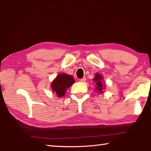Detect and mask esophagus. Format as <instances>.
<instances>
[{
    "instance_id": "34e87169",
    "label": "esophagus",
    "mask_w": 151,
    "mask_h": 151,
    "mask_svg": "<svg viewBox=\"0 0 151 151\" xmlns=\"http://www.w3.org/2000/svg\"><path fill=\"white\" fill-rule=\"evenodd\" d=\"M80 81L82 82V83H84V82L86 81V78L85 77H83V78H81L80 79Z\"/></svg>"
}]
</instances>
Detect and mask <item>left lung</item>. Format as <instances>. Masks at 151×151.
I'll use <instances>...</instances> for the list:
<instances>
[{
  "label": "left lung",
  "mask_w": 151,
  "mask_h": 151,
  "mask_svg": "<svg viewBox=\"0 0 151 151\" xmlns=\"http://www.w3.org/2000/svg\"><path fill=\"white\" fill-rule=\"evenodd\" d=\"M103 76H102L101 75H100L99 73H96L95 76H94V78H93V81H94V83H96V88L95 90L97 91V93H103V91L104 89V87H105V85H104L103 83Z\"/></svg>",
  "instance_id": "1"
}]
</instances>
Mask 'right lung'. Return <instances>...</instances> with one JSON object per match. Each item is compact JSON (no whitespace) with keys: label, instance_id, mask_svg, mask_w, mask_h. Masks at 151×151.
<instances>
[{"label":"right lung","instance_id":"add662e5","mask_svg":"<svg viewBox=\"0 0 151 151\" xmlns=\"http://www.w3.org/2000/svg\"><path fill=\"white\" fill-rule=\"evenodd\" d=\"M73 76L67 74H59L51 83V89L58 97H62L65 95L66 91L75 83Z\"/></svg>","mask_w":151,"mask_h":151}]
</instances>
